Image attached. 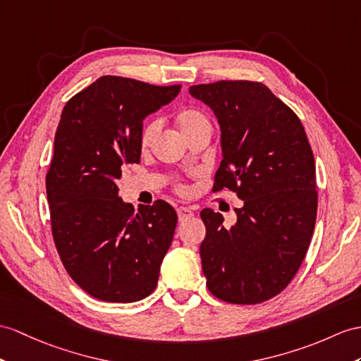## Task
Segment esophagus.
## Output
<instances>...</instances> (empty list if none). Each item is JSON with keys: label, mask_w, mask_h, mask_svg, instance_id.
Here are the masks:
<instances>
[{"label": "esophagus", "mask_w": 361, "mask_h": 361, "mask_svg": "<svg viewBox=\"0 0 361 361\" xmlns=\"http://www.w3.org/2000/svg\"><path fill=\"white\" fill-rule=\"evenodd\" d=\"M178 216H179V221H185V219L192 216V209L188 207H179L178 208Z\"/></svg>", "instance_id": "obj_1"}]
</instances>
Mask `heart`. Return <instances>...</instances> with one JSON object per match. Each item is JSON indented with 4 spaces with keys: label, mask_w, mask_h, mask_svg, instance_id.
<instances>
[{
    "label": "heart",
    "mask_w": 361,
    "mask_h": 361,
    "mask_svg": "<svg viewBox=\"0 0 361 361\" xmlns=\"http://www.w3.org/2000/svg\"><path fill=\"white\" fill-rule=\"evenodd\" d=\"M176 124H178L182 136L185 139H190L192 135L199 133V131L211 130V124H209V119L207 118V114L195 107L180 109L178 114H176ZM159 133H161V122L157 119L147 121L142 126V128H140V135H139L140 150L147 152ZM176 190L179 192H183L185 191V187L176 185Z\"/></svg>",
    "instance_id": "heart-1"
}]
</instances>
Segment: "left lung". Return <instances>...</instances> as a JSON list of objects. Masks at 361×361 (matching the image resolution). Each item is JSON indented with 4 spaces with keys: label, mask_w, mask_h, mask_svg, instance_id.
<instances>
[{
    "label": "left lung",
    "mask_w": 361,
    "mask_h": 361,
    "mask_svg": "<svg viewBox=\"0 0 361 361\" xmlns=\"http://www.w3.org/2000/svg\"><path fill=\"white\" fill-rule=\"evenodd\" d=\"M190 93L214 111L222 131L213 191L243 200L231 228L221 213L200 211L207 286L228 303L267 302L294 279L311 243L317 217L311 145L297 114L265 84L217 81Z\"/></svg>",
    "instance_id": "1"
}]
</instances>
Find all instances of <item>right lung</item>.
<instances>
[{
	"label": "right lung",
	"mask_w": 361,
	"mask_h": 361,
	"mask_svg": "<svg viewBox=\"0 0 361 361\" xmlns=\"http://www.w3.org/2000/svg\"><path fill=\"white\" fill-rule=\"evenodd\" d=\"M179 92V84L101 76L61 114L46 174L51 234L68 276L102 302L142 300L157 285L178 214L165 200L135 211L118 183L126 166L140 161L145 116Z\"/></svg>",
	"instance_id": "right-lung-1"
}]
</instances>
